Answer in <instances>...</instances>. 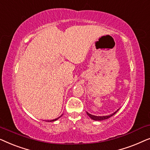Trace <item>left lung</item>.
I'll list each match as a JSON object with an SVG mask.
<instances>
[{"label": "left lung", "instance_id": "8db88e82", "mask_svg": "<svg viewBox=\"0 0 150 150\" xmlns=\"http://www.w3.org/2000/svg\"><path fill=\"white\" fill-rule=\"evenodd\" d=\"M119 109H120V108H119ZM119 109L117 110L115 112H113V113H112L111 115H106V116H96V115H93L89 113V112H87V115L89 116V117L91 119V120H95V121H102V120H106V119L110 118V117H112V115H114L115 114L116 112L118 111Z\"/></svg>", "mask_w": 150, "mask_h": 150}]
</instances>
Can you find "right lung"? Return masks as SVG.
Here are the masks:
<instances>
[{"mask_svg": "<svg viewBox=\"0 0 150 150\" xmlns=\"http://www.w3.org/2000/svg\"><path fill=\"white\" fill-rule=\"evenodd\" d=\"M62 115H61L60 117H57V119H54V120H50V121H46V122H54V121H57V120H59V118H60V117H61V116H62Z\"/></svg>", "mask_w": 150, "mask_h": 150, "instance_id": "obj_1", "label": "right lung"}]
</instances>
